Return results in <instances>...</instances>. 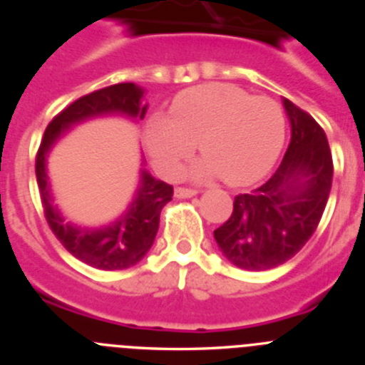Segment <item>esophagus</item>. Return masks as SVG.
I'll return each mask as SVG.
<instances>
[{"mask_svg":"<svg viewBox=\"0 0 365 365\" xmlns=\"http://www.w3.org/2000/svg\"><path fill=\"white\" fill-rule=\"evenodd\" d=\"M196 190H191V187H175L174 195L175 198H192L196 195Z\"/></svg>","mask_w":365,"mask_h":365,"instance_id":"34e87169","label":"esophagus"}]
</instances>
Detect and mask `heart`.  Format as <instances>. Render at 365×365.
<instances>
[{"label":"heart","instance_id":"1","mask_svg":"<svg viewBox=\"0 0 365 365\" xmlns=\"http://www.w3.org/2000/svg\"><path fill=\"white\" fill-rule=\"evenodd\" d=\"M285 133V114L273 98L205 83L179 93L170 114H153L143 136L153 165L167 178L181 174L198 143L205 158L195 167L196 178L222 175L229 186H247L275 164Z\"/></svg>","mask_w":365,"mask_h":365}]
</instances>
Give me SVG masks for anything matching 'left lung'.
<instances>
[{
	"label": "left lung",
	"mask_w": 365,
	"mask_h": 365,
	"mask_svg": "<svg viewBox=\"0 0 365 365\" xmlns=\"http://www.w3.org/2000/svg\"><path fill=\"white\" fill-rule=\"evenodd\" d=\"M292 136L277 173L258 190L237 195L234 212L213 230L235 267L263 272L302 250L323 217L331 190L333 158L323 128L284 98Z\"/></svg>",
	"instance_id": "1"
}]
</instances>
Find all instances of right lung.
<instances>
[{"mask_svg":"<svg viewBox=\"0 0 365 365\" xmlns=\"http://www.w3.org/2000/svg\"><path fill=\"white\" fill-rule=\"evenodd\" d=\"M147 107L143 102V88L135 83H118L96 90L88 96L80 97L56 115L46 128L44 138L37 150L36 175L47 224L64 250L88 267L110 272L130 268L138 263L152 247L160 222V212L173 200L174 190L170 184L157 181L147 170H141L135 198L118 220L101 229L68 224L58 207L53 205L49 178L46 173L47 153L75 124L106 114H123L128 118L143 119Z\"/></svg>","mask_w":365,"mask_h":365,"instance_id":"add662e5","label":"right lung"}]
</instances>
